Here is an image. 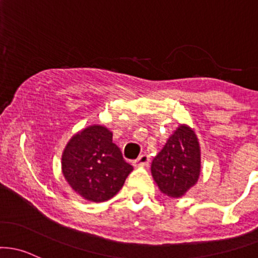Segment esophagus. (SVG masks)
I'll return each mask as SVG.
<instances>
[{
  "label": "esophagus",
  "mask_w": 258,
  "mask_h": 258,
  "mask_svg": "<svg viewBox=\"0 0 258 258\" xmlns=\"http://www.w3.org/2000/svg\"><path fill=\"white\" fill-rule=\"evenodd\" d=\"M149 163V157L147 154H142L137 158L134 161V165L135 166H142V165H147Z\"/></svg>",
  "instance_id": "esophagus-1"
}]
</instances>
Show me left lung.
<instances>
[{"label": "left lung", "mask_w": 258, "mask_h": 258, "mask_svg": "<svg viewBox=\"0 0 258 258\" xmlns=\"http://www.w3.org/2000/svg\"><path fill=\"white\" fill-rule=\"evenodd\" d=\"M201 171L200 144L189 127L180 126L152 163V175L160 191L182 196L197 182Z\"/></svg>", "instance_id": "left-lung-1"}]
</instances>
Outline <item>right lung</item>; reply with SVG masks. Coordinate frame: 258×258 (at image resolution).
Listing matches in <instances>:
<instances>
[{
  "mask_svg": "<svg viewBox=\"0 0 258 258\" xmlns=\"http://www.w3.org/2000/svg\"><path fill=\"white\" fill-rule=\"evenodd\" d=\"M134 166L112 143L103 126H90L70 141L62 155V172L70 186L88 201L104 202L123 186Z\"/></svg>",
  "mask_w": 258,
  "mask_h": 258,
  "instance_id": "1",
  "label": "right lung"
}]
</instances>
